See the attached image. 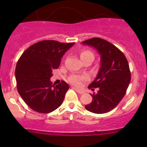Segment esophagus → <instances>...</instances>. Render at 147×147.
I'll use <instances>...</instances> for the list:
<instances>
[{"label":"esophagus","mask_w":147,"mask_h":147,"mask_svg":"<svg viewBox=\"0 0 147 147\" xmlns=\"http://www.w3.org/2000/svg\"><path fill=\"white\" fill-rule=\"evenodd\" d=\"M73 89H74L75 90H76L78 93H80V94H83V93H85V91H84L83 90L79 89V88H76V87H73Z\"/></svg>","instance_id":"esophagus-1"}]
</instances>
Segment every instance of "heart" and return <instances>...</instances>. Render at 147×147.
I'll use <instances>...</instances> for the list:
<instances>
[{
  "mask_svg": "<svg viewBox=\"0 0 147 147\" xmlns=\"http://www.w3.org/2000/svg\"><path fill=\"white\" fill-rule=\"evenodd\" d=\"M80 58L81 59H83V58L87 57H89V56H93V54L91 52V51H90L88 50H83L81 52L80 54ZM88 80V76L87 75H76L74 74L72 76H71L68 79V81L70 82L71 83H72L73 85H76V86H80L83 81H85V80Z\"/></svg>",
  "mask_w": 147,
  "mask_h": 147,
  "instance_id": "heart-1",
  "label": "heart"
}]
</instances>
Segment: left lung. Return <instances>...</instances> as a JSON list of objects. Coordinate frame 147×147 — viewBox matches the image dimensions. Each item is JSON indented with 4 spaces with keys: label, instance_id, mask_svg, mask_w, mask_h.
Wrapping results in <instances>:
<instances>
[{
    "label": "left lung",
    "instance_id": "8db88e82",
    "mask_svg": "<svg viewBox=\"0 0 147 147\" xmlns=\"http://www.w3.org/2000/svg\"><path fill=\"white\" fill-rule=\"evenodd\" d=\"M82 44L95 48L101 56V67L94 81L88 88L96 93L90 94L93 101L85 109L93 113L102 114L115 108L124 96L131 80V74L124 54L107 40L93 37Z\"/></svg>",
    "mask_w": 147,
    "mask_h": 147
}]
</instances>
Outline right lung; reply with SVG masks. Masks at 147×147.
<instances>
[{"instance_id":"right-lung-1","label":"right lung","mask_w":147,"mask_h":147,"mask_svg":"<svg viewBox=\"0 0 147 147\" xmlns=\"http://www.w3.org/2000/svg\"><path fill=\"white\" fill-rule=\"evenodd\" d=\"M74 42L42 40L31 45L18 59L15 68L17 88L31 109L41 113L52 112L62 105L69 86L64 81L52 85L50 78L61 59Z\"/></svg>"}]
</instances>
